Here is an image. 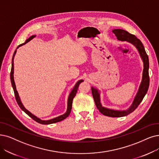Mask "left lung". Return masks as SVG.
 Here are the masks:
<instances>
[{
  "instance_id": "left-lung-1",
  "label": "left lung",
  "mask_w": 159,
  "mask_h": 159,
  "mask_svg": "<svg viewBox=\"0 0 159 159\" xmlns=\"http://www.w3.org/2000/svg\"><path fill=\"white\" fill-rule=\"evenodd\" d=\"M113 33L115 34L117 39L119 41H126L132 45H134L136 49H138V52L140 55L141 58L143 62V74H142V80L141 81L140 85L139 87L138 91L136 94V97H134V101L130 106L129 108L126 110H116L109 109L102 106L100 102V91L94 87H91L92 94L94 100L95 104L100 111L101 113L103 115L108 117H123L129 115L132 112L134 111L139 104L141 103L143 98H144L145 95L147 93L148 91V88L149 85V58L148 55L145 52V48L143 46L142 42L139 40L134 35L129 33V32L126 31L123 29H114L112 30Z\"/></svg>"
}]
</instances>
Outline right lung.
I'll use <instances>...</instances> for the list:
<instances>
[{"label": "right lung", "mask_w": 159, "mask_h": 159, "mask_svg": "<svg viewBox=\"0 0 159 159\" xmlns=\"http://www.w3.org/2000/svg\"><path fill=\"white\" fill-rule=\"evenodd\" d=\"M36 36V35H33L31 36L29 39H28L26 41H25V43H21L20 44V46H18V47L17 48H19L20 46H22L23 45H25V43H27V42H29L30 40H31L32 39H33ZM17 49H16V51L14 53V55H13V57H12V60H11V72H10V80H11V85H12V87H13V89H14V94H15V97H16V101L17 102L19 105V106L20 107V108L24 111L26 113L27 115L30 117L32 119H33V120H34L35 121L38 122L39 123H40V124H42V125H49V124H52V123H57V122H59V121H61V120H64L65 119H66L69 115L70 113V111H71V110H72V101H73V98H74V97L75 96V94L76 93H77L78 91V89L79 87V85L81 83L82 81H84V80H79L77 83H76V84L75 85L74 87L73 88V89L72 90V91L70 92V93L69 96H68V103H67V110L66 111L65 113L63 114V115L62 116H60L59 117H57L55 118H53L52 119H50V120H42L40 119H39V117H37L36 116H34L33 113H31L30 111H29L25 107H24V106L23 105L21 101L20 100V96H19V94H18V92L16 90V84H15V82H14V57L16 55V52H17Z\"/></svg>", "instance_id": "1"}]
</instances>
